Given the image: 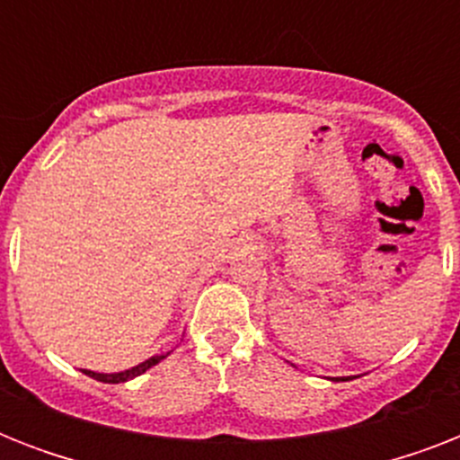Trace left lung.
I'll list each match as a JSON object with an SVG mask.
<instances>
[{"mask_svg":"<svg viewBox=\"0 0 460 460\" xmlns=\"http://www.w3.org/2000/svg\"><path fill=\"white\" fill-rule=\"evenodd\" d=\"M349 379H350V377H341V382H349Z\"/></svg>","mask_w":460,"mask_h":460,"instance_id":"8db88e82","label":"left lung"}]
</instances>
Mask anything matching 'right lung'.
Listing matches in <instances>:
<instances>
[{"label":"right lung","instance_id":"1","mask_svg":"<svg viewBox=\"0 0 460 460\" xmlns=\"http://www.w3.org/2000/svg\"><path fill=\"white\" fill-rule=\"evenodd\" d=\"M169 356V353H166ZM166 356H153L147 358V360H143L140 365H136V367H131V370H124V372H111V375H104V372H93V370H83L88 377L97 379V382H104V385H119V382H128V379L138 377V375H143L146 370H150L153 365H157L159 360H164Z\"/></svg>","mask_w":460,"mask_h":460}]
</instances>
